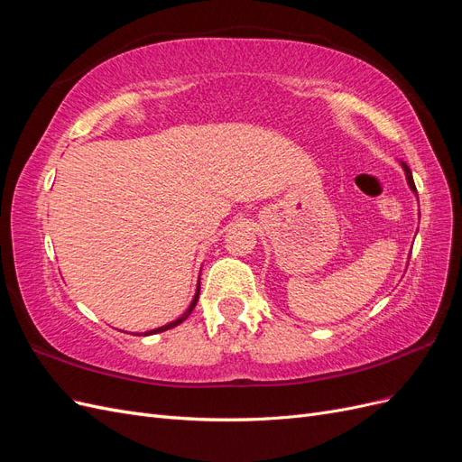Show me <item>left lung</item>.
<instances>
[{"label":"left lung","mask_w":462,"mask_h":462,"mask_svg":"<svg viewBox=\"0 0 462 462\" xmlns=\"http://www.w3.org/2000/svg\"><path fill=\"white\" fill-rule=\"evenodd\" d=\"M402 170H404V173H407V179H409V185H411V189L416 192L414 179H412V173H411V170H409V165H407V163H402Z\"/></svg>","instance_id":"obj_1"}]
</instances>
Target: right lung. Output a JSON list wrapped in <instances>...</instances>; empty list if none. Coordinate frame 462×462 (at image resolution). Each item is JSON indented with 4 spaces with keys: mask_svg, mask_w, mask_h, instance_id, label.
<instances>
[{
    "mask_svg": "<svg viewBox=\"0 0 462 462\" xmlns=\"http://www.w3.org/2000/svg\"><path fill=\"white\" fill-rule=\"evenodd\" d=\"M199 292H200V283H199V289H197V295H194V299H192V302H190V306H189V310L180 316L179 319H175V321H171V324H167V326H162V328H158V329H152V331H146L144 335H153V333H162V331H165V329H171V328H175V326H179L180 321H185L187 318H189V314L194 310V306H197V302H199Z\"/></svg>",
    "mask_w": 462,
    "mask_h": 462,
    "instance_id": "right-lung-1",
    "label": "right lung"
}]
</instances>
